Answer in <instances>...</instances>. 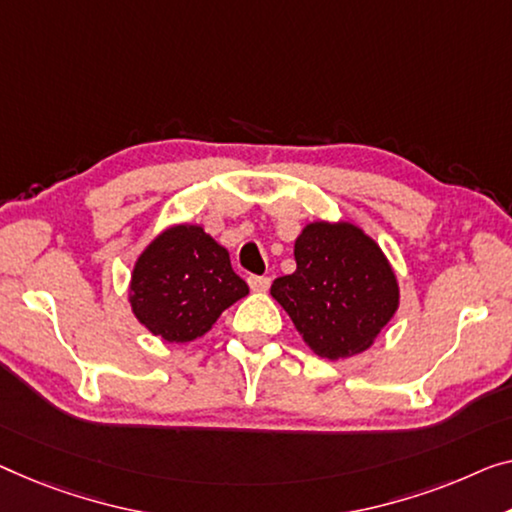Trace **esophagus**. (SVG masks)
Returning a JSON list of instances; mask_svg holds the SVG:
<instances>
[{"mask_svg": "<svg viewBox=\"0 0 512 512\" xmlns=\"http://www.w3.org/2000/svg\"><path fill=\"white\" fill-rule=\"evenodd\" d=\"M248 285H250V289H253V292H266V289L271 287V278H266V276H250L248 278Z\"/></svg>", "mask_w": 512, "mask_h": 512, "instance_id": "1", "label": "esophagus"}]
</instances>
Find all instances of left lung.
<instances>
[{
	"label": "left lung",
	"instance_id": "obj_1",
	"mask_svg": "<svg viewBox=\"0 0 512 512\" xmlns=\"http://www.w3.org/2000/svg\"><path fill=\"white\" fill-rule=\"evenodd\" d=\"M296 271L271 296L322 358L368 349L400 303L398 280L381 248L352 223H312L294 243Z\"/></svg>",
	"mask_w": 512,
	"mask_h": 512
}]
</instances>
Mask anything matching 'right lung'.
Instances as JSON below:
<instances>
[{"label":"right lung","mask_w":512,"mask_h":512,"mask_svg":"<svg viewBox=\"0 0 512 512\" xmlns=\"http://www.w3.org/2000/svg\"><path fill=\"white\" fill-rule=\"evenodd\" d=\"M248 294L230 255L197 225L165 230L137 259L131 305L140 324L165 342L207 333L220 312Z\"/></svg>","instance_id":"1"}]
</instances>
